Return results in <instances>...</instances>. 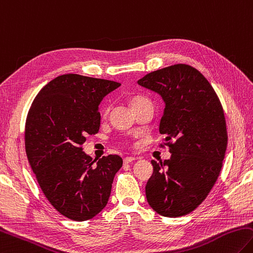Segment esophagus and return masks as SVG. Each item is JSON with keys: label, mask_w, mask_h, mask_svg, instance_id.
Returning a JSON list of instances; mask_svg holds the SVG:
<instances>
[{"label": "esophagus", "mask_w": 253, "mask_h": 253, "mask_svg": "<svg viewBox=\"0 0 253 253\" xmlns=\"http://www.w3.org/2000/svg\"><path fill=\"white\" fill-rule=\"evenodd\" d=\"M137 158L136 157H132V156H130V157H125L124 158V164H130L132 162H135Z\"/></svg>", "instance_id": "obj_1"}]
</instances>
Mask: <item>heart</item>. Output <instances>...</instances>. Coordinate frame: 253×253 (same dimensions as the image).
I'll return each mask as SVG.
<instances>
[{"label": "heart", "instance_id": "heart-1", "mask_svg": "<svg viewBox=\"0 0 253 253\" xmlns=\"http://www.w3.org/2000/svg\"><path fill=\"white\" fill-rule=\"evenodd\" d=\"M144 99H146V97H144V96H136V97H134L130 100V106L134 107L136 104H138L139 102H141V100H144Z\"/></svg>", "mask_w": 253, "mask_h": 253}]
</instances>
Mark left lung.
<instances>
[{
	"instance_id": "8db88e82",
	"label": "left lung",
	"mask_w": 253,
	"mask_h": 253,
	"mask_svg": "<svg viewBox=\"0 0 253 253\" xmlns=\"http://www.w3.org/2000/svg\"><path fill=\"white\" fill-rule=\"evenodd\" d=\"M138 84L166 104L159 131L171 153L164 163L151 160L147 201L164 217L186 215L207 198L221 171L228 145L222 105L206 77L186 64L151 72Z\"/></svg>"
}]
</instances>
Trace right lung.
Returning a JSON list of instances; mask_svg holds the SVG:
<instances>
[{
  "label": "right lung",
  "instance_id": "1",
  "mask_svg": "<svg viewBox=\"0 0 253 253\" xmlns=\"http://www.w3.org/2000/svg\"><path fill=\"white\" fill-rule=\"evenodd\" d=\"M121 84L79 74L57 76L36 95L25 124V151L44 196L59 213L75 221L91 219L107 205L123 166L118 155L97 159L82 145L97 134L98 106Z\"/></svg>",
  "mask_w": 253,
  "mask_h": 253
}]
</instances>
